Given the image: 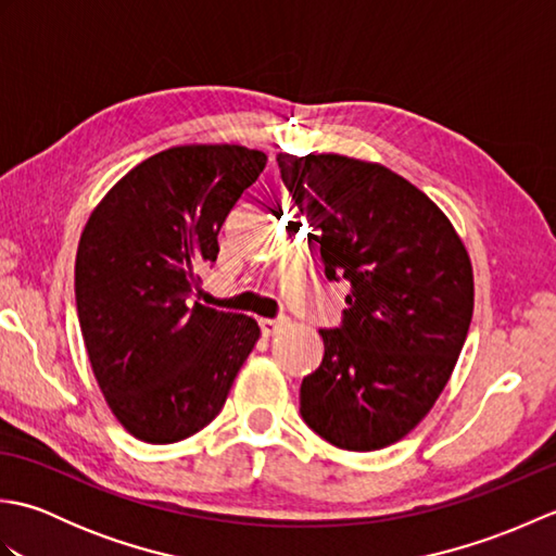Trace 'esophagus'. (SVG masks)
I'll use <instances>...</instances> for the list:
<instances>
[{"mask_svg":"<svg viewBox=\"0 0 556 556\" xmlns=\"http://www.w3.org/2000/svg\"><path fill=\"white\" fill-rule=\"evenodd\" d=\"M287 317L281 315V317H263V320H260V329H263V334L265 337H271V334H277L281 327H287Z\"/></svg>","mask_w":556,"mask_h":556,"instance_id":"1","label":"esophagus"}]
</instances>
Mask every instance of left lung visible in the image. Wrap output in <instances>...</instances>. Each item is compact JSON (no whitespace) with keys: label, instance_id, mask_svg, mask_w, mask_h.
Listing matches in <instances>:
<instances>
[{"label":"left lung","instance_id":"1","mask_svg":"<svg viewBox=\"0 0 556 556\" xmlns=\"http://www.w3.org/2000/svg\"><path fill=\"white\" fill-rule=\"evenodd\" d=\"M277 164L317 231L325 275L346 279L341 325L303 377L301 416L339 448L375 452L428 416L473 317V267L452 222L404 176L344 155Z\"/></svg>","mask_w":556,"mask_h":556}]
</instances>
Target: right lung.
<instances>
[{
	"mask_svg": "<svg viewBox=\"0 0 556 556\" xmlns=\"http://www.w3.org/2000/svg\"><path fill=\"white\" fill-rule=\"evenodd\" d=\"M267 157L179 146L128 172L83 229L76 311L104 399L124 428L172 444L217 418L260 337L253 317L198 303L224 219Z\"/></svg>",
	"mask_w": 556,
	"mask_h": 556,
	"instance_id": "add662e5",
	"label": "right lung"
}]
</instances>
